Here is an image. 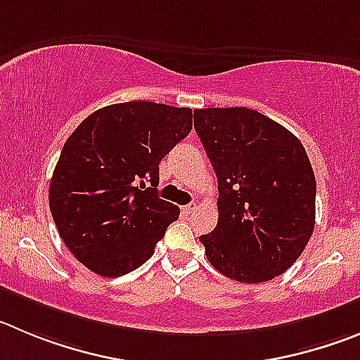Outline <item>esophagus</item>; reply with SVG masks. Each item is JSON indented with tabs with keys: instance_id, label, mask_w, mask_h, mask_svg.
Here are the masks:
<instances>
[{
	"instance_id": "1",
	"label": "esophagus",
	"mask_w": 360,
	"mask_h": 360,
	"mask_svg": "<svg viewBox=\"0 0 360 360\" xmlns=\"http://www.w3.org/2000/svg\"><path fill=\"white\" fill-rule=\"evenodd\" d=\"M197 210V204L195 202H190V204H186V206L183 207V213L184 214H190V213H193V211Z\"/></svg>"
}]
</instances>
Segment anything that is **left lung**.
<instances>
[{"instance_id":"left-lung-1","label":"left lung","mask_w":360,"mask_h":360,"mask_svg":"<svg viewBox=\"0 0 360 360\" xmlns=\"http://www.w3.org/2000/svg\"><path fill=\"white\" fill-rule=\"evenodd\" d=\"M218 179V221L200 236L214 270L266 282L300 257L314 231L316 179L300 140L256 110H193Z\"/></svg>"}]
</instances>
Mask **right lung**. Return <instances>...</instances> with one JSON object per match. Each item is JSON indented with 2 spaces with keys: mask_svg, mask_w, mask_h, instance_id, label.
<instances>
[{
  "mask_svg": "<svg viewBox=\"0 0 360 360\" xmlns=\"http://www.w3.org/2000/svg\"><path fill=\"white\" fill-rule=\"evenodd\" d=\"M191 110L110 104L63 143L49 210L63 243L94 274L120 277L154 254L179 207L160 199V161L191 131Z\"/></svg>",
  "mask_w": 360,
  "mask_h": 360,
  "instance_id": "add662e5",
  "label": "right lung"
}]
</instances>
